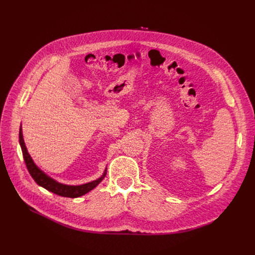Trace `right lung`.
<instances>
[{"label": "right lung", "instance_id": "1", "mask_svg": "<svg viewBox=\"0 0 255 255\" xmlns=\"http://www.w3.org/2000/svg\"><path fill=\"white\" fill-rule=\"evenodd\" d=\"M19 143H20V146H21V151H22V156H23L25 166H26V168H28L31 177L34 179V181L39 186L43 187V188H45L46 190H48L52 193H55L57 195L64 196V197H70V198H75V197H78V196H82V195L88 193L89 191H91L92 189L95 188V187L103 180V178L106 175V172H104L101 178H99L95 181H93V182H90L88 184L80 185V186H68V185L60 184V183L56 182L55 180H52L49 177H47L43 171H41L36 166V164L34 163L31 156L29 155L28 151H26V148L24 145V141H23V138H22L21 127L19 129Z\"/></svg>", "mask_w": 255, "mask_h": 255}]
</instances>
